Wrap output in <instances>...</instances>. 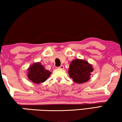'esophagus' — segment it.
Segmentation results:
<instances>
[{
	"label": "esophagus",
	"instance_id": "34e87169",
	"mask_svg": "<svg viewBox=\"0 0 122 122\" xmlns=\"http://www.w3.org/2000/svg\"><path fill=\"white\" fill-rule=\"evenodd\" d=\"M58 68H60V69H63V68H64V66H63V65H61V66H60V67H58Z\"/></svg>",
	"mask_w": 122,
	"mask_h": 122
}]
</instances>
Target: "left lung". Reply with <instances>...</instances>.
I'll return each instance as SVG.
<instances>
[{"instance_id": "1", "label": "left lung", "mask_w": 122, "mask_h": 122, "mask_svg": "<svg viewBox=\"0 0 122 122\" xmlns=\"http://www.w3.org/2000/svg\"><path fill=\"white\" fill-rule=\"evenodd\" d=\"M93 71L92 65L87 61L81 59H75L70 65L68 73L70 78L77 83L86 82L91 78V73Z\"/></svg>"}]
</instances>
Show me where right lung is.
Wrapping results in <instances>:
<instances>
[{
    "label": "right lung",
    "instance_id": "right-lung-1",
    "mask_svg": "<svg viewBox=\"0 0 122 122\" xmlns=\"http://www.w3.org/2000/svg\"><path fill=\"white\" fill-rule=\"evenodd\" d=\"M27 71V77L34 83L39 84L46 81L51 73L40 62L33 63L28 68Z\"/></svg>",
    "mask_w": 122,
    "mask_h": 122
}]
</instances>
